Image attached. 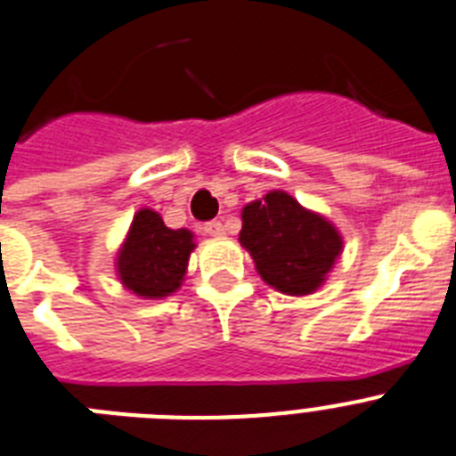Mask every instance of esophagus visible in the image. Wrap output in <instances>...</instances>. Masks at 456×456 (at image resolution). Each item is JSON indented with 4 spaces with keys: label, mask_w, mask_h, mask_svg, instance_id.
<instances>
[{
    "label": "esophagus",
    "mask_w": 456,
    "mask_h": 456,
    "mask_svg": "<svg viewBox=\"0 0 456 456\" xmlns=\"http://www.w3.org/2000/svg\"><path fill=\"white\" fill-rule=\"evenodd\" d=\"M204 233H208V236H213V239H220V236H224V224L220 223V220L206 223L204 224Z\"/></svg>",
    "instance_id": "esophagus-1"
}]
</instances>
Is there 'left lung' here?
Segmentation results:
<instances>
[{"label":"left lung","mask_w":456,"mask_h":456,"mask_svg":"<svg viewBox=\"0 0 456 456\" xmlns=\"http://www.w3.org/2000/svg\"><path fill=\"white\" fill-rule=\"evenodd\" d=\"M240 220V245L250 252L261 280L284 296H310L322 289L344 250L339 229L284 190L245 204Z\"/></svg>","instance_id":"left-lung-1"}]
</instances>
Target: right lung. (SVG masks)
<instances>
[{"mask_svg": "<svg viewBox=\"0 0 456 456\" xmlns=\"http://www.w3.org/2000/svg\"><path fill=\"white\" fill-rule=\"evenodd\" d=\"M195 248V233L190 229H169L160 213L144 206L134 213L114 259L118 282L146 300L172 296L183 284Z\"/></svg>", "mask_w": 456, "mask_h": 456, "instance_id": "obj_1", "label": "right lung"}]
</instances>
